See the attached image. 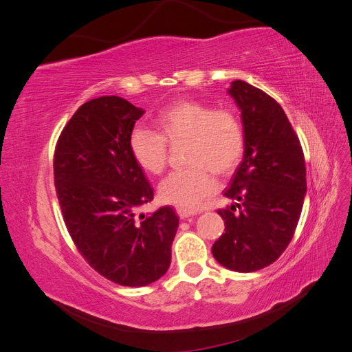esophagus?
I'll return each instance as SVG.
<instances>
[{
    "label": "esophagus",
    "mask_w": 352,
    "mask_h": 352,
    "mask_svg": "<svg viewBox=\"0 0 352 352\" xmlns=\"http://www.w3.org/2000/svg\"><path fill=\"white\" fill-rule=\"evenodd\" d=\"M176 212H177V216H179L180 219H188V217H190V216H195V214H197V211H194V210L180 208V207L176 208Z\"/></svg>",
    "instance_id": "1"
}]
</instances>
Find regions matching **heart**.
<instances>
[{"label":"heart","instance_id":"obj_1","mask_svg":"<svg viewBox=\"0 0 352 352\" xmlns=\"http://www.w3.org/2000/svg\"><path fill=\"white\" fill-rule=\"evenodd\" d=\"M155 130L136 127L129 138L135 162L148 175H162L167 166V145L185 142L188 166L168 175L160 185V198L167 204L192 210L217 189L219 176L235 170L245 151V133L239 117L229 109H214L199 100H177L160 110Z\"/></svg>","mask_w":352,"mask_h":352}]
</instances>
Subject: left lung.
<instances>
[{"mask_svg":"<svg viewBox=\"0 0 352 352\" xmlns=\"http://www.w3.org/2000/svg\"><path fill=\"white\" fill-rule=\"evenodd\" d=\"M229 94L241 110L245 151L217 210L225 233L212 245L229 270L257 272L278 260L292 241L307 192L304 153L280 105L264 91L233 80Z\"/></svg>","mask_w":352,"mask_h":352,"instance_id":"8db88e82","label":"left lung"}]
</instances>
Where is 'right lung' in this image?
I'll use <instances>...</instances> for the list:
<instances>
[{
    "mask_svg": "<svg viewBox=\"0 0 352 352\" xmlns=\"http://www.w3.org/2000/svg\"><path fill=\"white\" fill-rule=\"evenodd\" d=\"M142 114L114 95L94 98L72 116L54 153L56 192L74 245L95 272L122 286L162 278L179 226L172 207L135 212L154 198L129 146Z\"/></svg>",
    "mask_w": 352,
    "mask_h": 352,
    "instance_id": "obj_1",
    "label": "right lung"
}]
</instances>
